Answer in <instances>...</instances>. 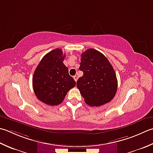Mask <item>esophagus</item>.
<instances>
[{
	"instance_id": "1",
	"label": "esophagus",
	"mask_w": 153,
	"mask_h": 153,
	"mask_svg": "<svg viewBox=\"0 0 153 153\" xmlns=\"http://www.w3.org/2000/svg\"><path fill=\"white\" fill-rule=\"evenodd\" d=\"M74 79L75 81H76V82H77V76H74Z\"/></svg>"
}]
</instances>
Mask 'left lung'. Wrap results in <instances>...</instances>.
<instances>
[{"instance_id": "obj_1", "label": "left lung", "mask_w": 153, "mask_h": 153, "mask_svg": "<svg viewBox=\"0 0 153 153\" xmlns=\"http://www.w3.org/2000/svg\"><path fill=\"white\" fill-rule=\"evenodd\" d=\"M79 70L83 76L77 87L85 102L91 107L109 103L117 90V79L111 64L102 53L90 48L81 55Z\"/></svg>"}]
</instances>
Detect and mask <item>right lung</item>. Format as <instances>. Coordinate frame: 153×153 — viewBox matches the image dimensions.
<instances>
[{
	"label": "right lung",
	"mask_w": 153,
	"mask_h": 153,
	"mask_svg": "<svg viewBox=\"0 0 153 153\" xmlns=\"http://www.w3.org/2000/svg\"><path fill=\"white\" fill-rule=\"evenodd\" d=\"M61 49L46 53L34 71L33 89L39 100L48 105H58L64 100L68 91L76 84L68 73Z\"/></svg>",
	"instance_id": "add662e5"
}]
</instances>
